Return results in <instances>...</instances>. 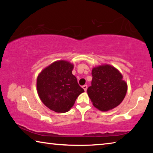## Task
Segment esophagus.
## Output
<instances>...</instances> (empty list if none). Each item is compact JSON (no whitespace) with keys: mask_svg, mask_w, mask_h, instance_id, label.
<instances>
[{"mask_svg":"<svg viewBox=\"0 0 153 153\" xmlns=\"http://www.w3.org/2000/svg\"><path fill=\"white\" fill-rule=\"evenodd\" d=\"M82 88H84V90H85V91H86V90H87V88H88L87 85H84V86H82Z\"/></svg>","mask_w":153,"mask_h":153,"instance_id":"34e87169","label":"esophagus"}]
</instances>
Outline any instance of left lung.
Masks as SVG:
<instances>
[{"mask_svg": "<svg viewBox=\"0 0 153 153\" xmlns=\"http://www.w3.org/2000/svg\"><path fill=\"white\" fill-rule=\"evenodd\" d=\"M91 86L87 92L93 105L102 111L112 109L122 102L128 86L117 69L108 65L93 68Z\"/></svg>", "mask_w": 153, "mask_h": 153, "instance_id": "1", "label": "left lung"}]
</instances>
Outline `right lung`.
Returning <instances> with one entry per match:
<instances>
[{
	"label": "right lung",
	"mask_w": 153,
	"mask_h": 153,
	"mask_svg": "<svg viewBox=\"0 0 153 153\" xmlns=\"http://www.w3.org/2000/svg\"><path fill=\"white\" fill-rule=\"evenodd\" d=\"M74 65L65 61L52 63L39 74L37 91L42 102L56 113L67 112L84 90L72 74Z\"/></svg>",
	"instance_id": "right-lung-1"
}]
</instances>
